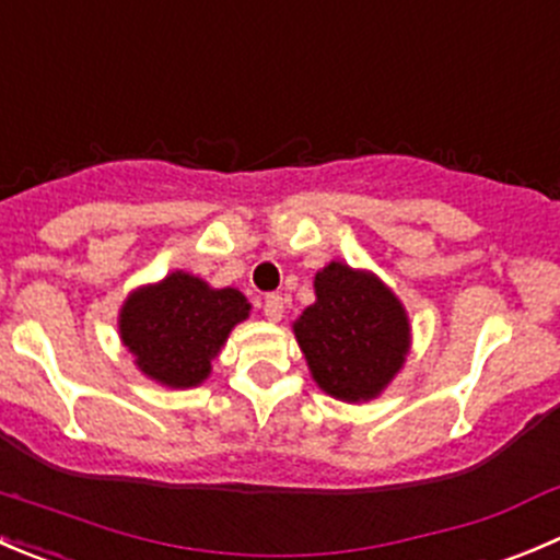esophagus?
<instances>
[{
  "label": "esophagus",
  "mask_w": 560,
  "mask_h": 560,
  "mask_svg": "<svg viewBox=\"0 0 560 560\" xmlns=\"http://www.w3.org/2000/svg\"><path fill=\"white\" fill-rule=\"evenodd\" d=\"M262 314L268 319H273V323H279L281 314H284V301H281V295H265Z\"/></svg>",
  "instance_id": "obj_1"
}]
</instances>
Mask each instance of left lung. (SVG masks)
<instances>
[{
  "label": "left lung",
  "instance_id": "obj_1",
  "mask_svg": "<svg viewBox=\"0 0 560 560\" xmlns=\"http://www.w3.org/2000/svg\"><path fill=\"white\" fill-rule=\"evenodd\" d=\"M314 292L317 301L295 323L314 380L336 399H372L405 363V308L383 281L341 262L319 270Z\"/></svg>",
  "mask_w": 560,
  "mask_h": 560
}]
</instances>
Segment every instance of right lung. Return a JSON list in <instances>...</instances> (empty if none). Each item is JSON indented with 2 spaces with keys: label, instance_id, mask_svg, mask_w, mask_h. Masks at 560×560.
<instances>
[{
  "label": "right lung",
  "instance_id": "obj_1",
  "mask_svg": "<svg viewBox=\"0 0 560 560\" xmlns=\"http://www.w3.org/2000/svg\"><path fill=\"white\" fill-rule=\"evenodd\" d=\"M237 290H210L183 270L144 287L125 301L119 334L148 377L172 388H191L210 374V361L241 319L248 317Z\"/></svg>",
  "mask_w": 560,
  "mask_h": 560
}]
</instances>
